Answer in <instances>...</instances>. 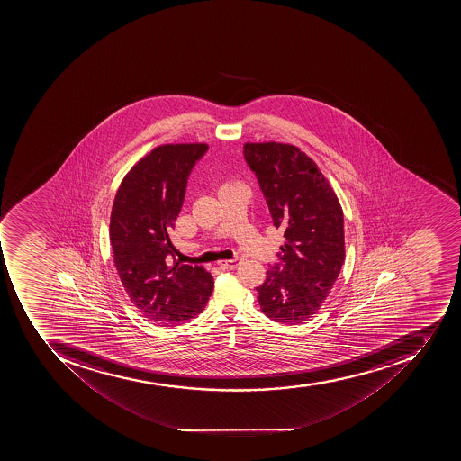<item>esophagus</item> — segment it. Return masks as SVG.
<instances>
[{
  "instance_id": "esophagus-1",
  "label": "esophagus",
  "mask_w": 461,
  "mask_h": 461,
  "mask_svg": "<svg viewBox=\"0 0 461 461\" xmlns=\"http://www.w3.org/2000/svg\"><path fill=\"white\" fill-rule=\"evenodd\" d=\"M240 262H242V258L236 257V258H233V259H229V261L219 262V267H221V268L232 269V268H236V267H238V265H240Z\"/></svg>"
}]
</instances>
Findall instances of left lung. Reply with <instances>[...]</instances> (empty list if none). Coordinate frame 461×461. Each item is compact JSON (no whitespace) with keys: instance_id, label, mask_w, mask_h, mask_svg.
<instances>
[{"instance_id":"8db88e82","label":"left lung","mask_w":461,"mask_h":461,"mask_svg":"<svg viewBox=\"0 0 461 461\" xmlns=\"http://www.w3.org/2000/svg\"><path fill=\"white\" fill-rule=\"evenodd\" d=\"M276 228L284 230L276 265L257 286L265 316L276 323L312 319L345 261V221L338 196L316 163L279 142L243 145Z\"/></svg>"}]
</instances>
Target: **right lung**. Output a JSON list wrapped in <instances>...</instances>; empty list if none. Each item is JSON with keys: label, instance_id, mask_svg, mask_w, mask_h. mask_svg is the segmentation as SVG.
Here are the masks:
<instances>
[{"label": "right lung", "instance_id": "right-lung-1", "mask_svg": "<svg viewBox=\"0 0 461 461\" xmlns=\"http://www.w3.org/2000/svg\"><path fill=\"white\" fill-rule=\"evenodd\" d=\"M207 149L157 147L131 168L113 200L109 240L121 283L142 316L164 326L196 317L213 291V276L203 267L171 262V229L190 173Z\"/></svg>", "mask_w": 461, "mask_h": 461}]
</instances>
